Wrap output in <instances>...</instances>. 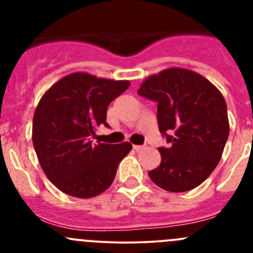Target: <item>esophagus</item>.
Masks as SVG:
<instances>
[{"label":"esophagus","instance_id":"esophagus-1","mask_svg":"<svg viewBox=\"0 0 253 253\" xmlns=\"http://www.w3.org/2000/svg\"><path fill=\"white\" fill-rule=\"evenodd\" d=\"M143 148H145V145H133V149L137 150V152H138V150L143 149Z\"/></svg>","mask_w":253,"mask_h":253}]
</instances>
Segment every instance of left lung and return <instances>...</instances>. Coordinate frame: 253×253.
Masks as SVG:
<instances>
[{
    "label": "left lung",
    "instance_id": "obj_1",
    "mask_svg": "<svg viewBox=\"0 0 253 253\" xmlns=\"http://www.w3.org/2000/svg\"><path fill=\"white\" fill-rule=\"evenodd\" d=\"M137 93L158 104L159 131L168 147H159L162 163L148 172L169 192L200 186L220 160L229 137L226 103L205 77L183 68L150 76Z\"/></svg>",
    "mask_w": 253,
    "mask_h": 253
}]
</instances>
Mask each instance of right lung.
<instances>
[{
    "label": "right lung",
    "instance_id": "add662e5",
    "mask_svg": "<svg viewBox=\"0 0 253 253\" xmlns=\"http://www.w3.org/2000/svg\"><path fill=\"white\" fill-rule=\"evenodd\" d=\"M129 86L88 73H71L40 99L33 117V144L42 169L60 191L90 198L108 190L132 144H93L109 104Z\"/></svg>",
    "mask_w": 253,
    "mask_h": 253
}]
</instances>
